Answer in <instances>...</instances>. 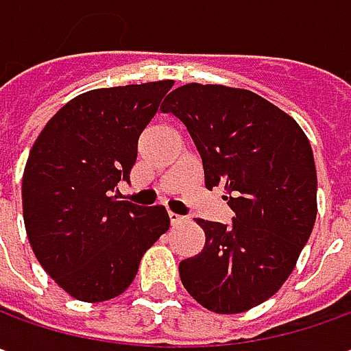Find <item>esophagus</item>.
Instances as JSON below:
<instances>
[{
  "instance_id": "obj_1",
  "label": "esophagus",
  "mask_w": 351,
  "mask_h": 351,
  "mask_svg": "<svg viewBox=\"0 0 351 351\" xmlns=\"http://www.w3.org/2000/svg\"><path fill=\"white\" fill-rule=\"evenodd\" d=\"M169 219H171V225H178L184 221V217H180L178 213H173V212H169Z\"/></svg>"
}]
</instances>
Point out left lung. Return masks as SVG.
I'll use <instances>...</instances> for the list:
<instances>
[{"mask_svg": "<svg viewBox=\"0 0 351 351\" xmlns=\"http://www.w3.org/2000/svg\"><path fill=\"white\" fill-rule=\"evenodd\" d=\"M192 136L206 188H223L233 223H196L206 245L180 262L182 285L202 307L237 315L284 285L317 219V169L291 116L247 89L186 83L165 99Z\"/></svg>", "mask_w": 351, "mask_h": 351, "instance_id": "left-lung-1", "label": "left lung"}]
</instances>
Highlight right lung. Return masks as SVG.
Segmentation results:
<instances>
[{
  "instance_id": "add662e5",
  "label": "right lung",
  "mask_w": 351,
  "mask_h": 351,
  "mask_svg": "<svg viewBox=\"0 0 351 351\" xmlns=\"http://www.w3.org/2000/svg\"><path fill=\"white\" fill-rule=\"evenodd\" d=\"M173 79L77 95L32 145L23 173V219L32 252L67 295L101 303L124 293L139 260L169 231L165 206L114 196L130 180L139 134Z\"/></svg>"
}]
</instances>
